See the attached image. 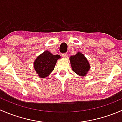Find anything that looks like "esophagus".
<instances>
[{
  "instance_id": "34e87169",
  "label": "esophagus",
  "mask_w": 122,
  "mask_h": 122,
  "mask_svg": "<svg viewBox=\"0 0 122 122\" xmlns=\"http://www.w3.org/2000/svg\"><path fill=\"white\" fill-rule=\"evenodd\" d=\"M61 56H62L63 58H67V56H68V54L67 53H63L61 54Z\"/></svg>"
}]
</instances>
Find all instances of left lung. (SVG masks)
<instances>
[{"instance_id":"left-lung-1","label":"left lung","mask_w":122,"mask_h":122,"mask_svg":"<svg viewBox=\"0 0 122 122\" xmlns=\"http://www.w3.org/2000/svg\"><path fill=\"white\" fill-rule=\"evenodd\" d=\"M71 66L74 72L81 76H85L90 70V64L87 58L81 52H78L70 58Z\"/></svg>"}]
</instances>
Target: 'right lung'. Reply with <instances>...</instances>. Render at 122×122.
<instances>
[{"mask_svg": "<svg viewBox=\"0 0 122 122\" xmlns=\"http://www.w3.org/2000/svg\"><path fill=\"white\" fill-rule=\"evenodd\" d=\"M60 58L59 55H53L45 51L39 55L34 62V68L36 73L41 78L48 76L54 70L56 61Z\"/></svg>", "mask_w": 122, "mask_h": 122, "instance_id": "1", "label": "right lung"}]
</instances>
